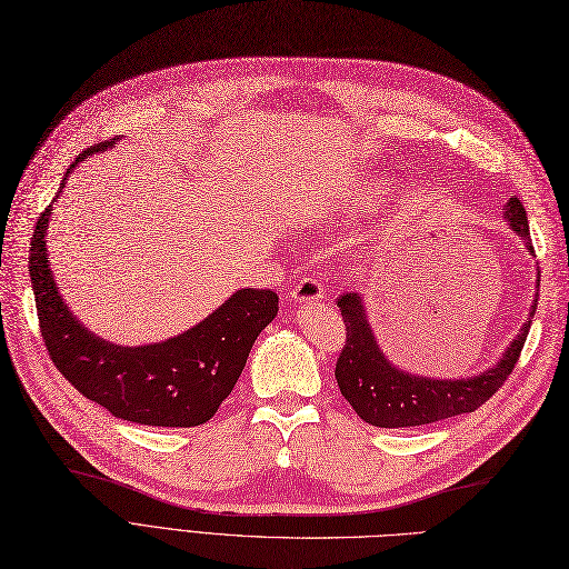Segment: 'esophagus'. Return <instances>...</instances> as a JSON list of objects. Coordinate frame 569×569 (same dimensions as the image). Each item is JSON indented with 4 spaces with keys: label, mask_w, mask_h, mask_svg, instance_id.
I'll return each instance as SVG.
<instances>
[{
    "label": "esophagus",
    "mask_w": 569,
    "mask_h": 569,
    "mask_svg": "<svg viewBox=\"0 0 569 569\" xmlns=\"http://www.w3.org/2000/svg\"><path fill=\"white\" fill-rule=\"evenodd\" d=\"M325 299V291L322 284L313 278H303L299 280V284L291 289V301L297 303H313V301H322Z\"/></svg>",
    "instance_id": "1"
}]
</instances>
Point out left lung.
<instances>
[{
	"mask_svg": "<svg viewBox=\"0 0 569 569\" xmlns=\"http://www.w3.org/2000/svg\"><path fill=\"white\" fill-rule=\"evenodd\" d=\"M503 218L510 230L522 239L527 251L533 256L527 211L518 197L508 199V203L503 206ZM537 299L539 274L529 318L520 327L518 337L508 343L496 366L470 377L439 380V377L412 375L408 370H401L399 366H393V360L385 356L380 341H377L375 330L370 327L363 295L347 291V295L337 299L343 325H347V343H343L335 370L339 391L353 406L360 420L387 429L420 427L462 416V412H472L501 389L515 363H518L525 339L529 335L531 316L537 311Z\"/></svg>",
	"mask_w": 569,
	"mask_h": 569,
	"instance_id": "obj_1",
	"label": "left lung"
}]
</instances>
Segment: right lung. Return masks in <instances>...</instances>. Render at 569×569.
Segmentation results:
<instances>
[{
	"instance_id": "1",
	"label": "right lung",
	"mask_w": 569,
	"mask_h": 569,
	"mask_svg": "<svg viewBox=\"0 0 569 569\" xmlns=\"http://www.w3.org/2000/svg\"><path fill=\"white\" fill-rule=\"evenodd\" d=\"M116 142L118 137L82 151L66 170L61 189L80 161ZM51 209L54 203L38 218L28 263L42 339L59 372L120 420L149 427H197L211 420L242 375L256 337L278 316V295L237 289L213 313L176 337L142 347L107 341L73 316L57 287L47 261Z\"/></svg>"
}]
</instances>
